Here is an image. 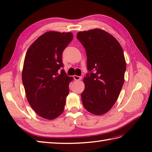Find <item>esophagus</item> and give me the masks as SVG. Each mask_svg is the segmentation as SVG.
I'll return each instance as SVG.
<instances>
[{
	"mask_svg": "<svg viewBox=\"0 0 152 152\" xmlns=\"http://www.w3.org/2000/svg\"><path fill=\"white\" fill-rule=\"evenodd\" d=\"M82 76H76V75H74V79L76 80V81H78V80H80L82 79Z\"/></svg>",
	"mask_w": 152,
	"mask_h": 152,
	"instance_id": "esophagus-1",
	"label": "esophagus"
}]
</instances>
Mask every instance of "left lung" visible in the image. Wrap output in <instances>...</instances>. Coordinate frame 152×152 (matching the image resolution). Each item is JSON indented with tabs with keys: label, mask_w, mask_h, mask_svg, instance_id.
Returning <instances> with one entry per match:
<instances>
[{
	"label": "left lung",
	"mask_w": 152,
	"mask_h": 152,
	"mask_svg": "<svg viewBox=\"0 0 152 152\" xmlns=\"http://www.w3.org/2000/svg\"><path fill=\"white\" fill-rule=\"evenodd\" d=\"M77 38L86 50L89 72L83 78V105L93 114H104L115 104L124 85V51L112 35L99 28L78 32Z\"/></svg>",
	"instance_id": "obj_1"
}]
</instances>
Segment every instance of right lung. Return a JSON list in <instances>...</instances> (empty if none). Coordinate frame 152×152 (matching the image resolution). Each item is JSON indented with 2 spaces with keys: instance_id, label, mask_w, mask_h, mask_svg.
<instances>
[{
  "instance_id": "add662e5",
  "label": "right lung",
  "mask_w": 152,
  "mask_h": 152,
  "mask_svg": "<svg viewBox=\"0 0 152 152\" xmlns=\"http://www.w3.org/2000/svg\"><path fill=\"white\" fill-rule=\"evenodd\" d=\"M73 39L72 33L49 31L28 48L22 71L27 101L35 112L44 119L59 117L63 112L72 77L64 70L62 53Z\"/></svg>"
}]
</instances>
